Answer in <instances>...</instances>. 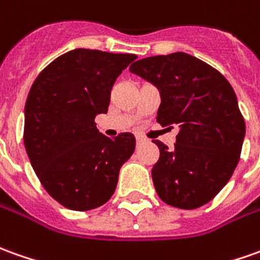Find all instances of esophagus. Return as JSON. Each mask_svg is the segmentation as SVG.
<instances>
[{
    "label": "esophagus",
    "instance_id": "34e87169",
    "mask_svg": "<svg viewBox=\"0 0 260 260\" xmlns=\"http://www.w3.org/2000/svg\"><path fill=\"white\" fill-rule=\"evenodd\" d=\"M142 141H144V138H142V137H137V142H138V144H141Z\"/></svg>",
    "mask_w": 260,
    "mask_h": 260
}]
</instances>
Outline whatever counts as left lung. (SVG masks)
Returning a JSON list of instances; mask_svg holds the SVG:
<instances>
[{
	"label": "left lung",
	"mask_w": 260,
	"mask_h": 260,
	"mask_svg": "<svg viewBox=\"0 0 260 260\" xmlns=\"http://www.w3.org/2000/svg\"><path fill=\"white\" fill-rule=\"evenodd\" d=\"M129 71L159 89L156 121L179 125L174 149L153 141L159 148L152 168L156 193L181 209L211 202L234 174L245 138L232 85L218 70L185 52L148 56Z\"/></svg>",
	"instance_id": "8db88e82"
}]
</instances>
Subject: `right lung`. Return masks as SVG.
<instances>
[{
  "label": "right lung",
  "instance_id": "add662e5",
  "mask_svg": "<svg viewBox=\"0 0 260 260\" xmlns=\"http://www.w3.org/2000/svg\"><path fill=\"white\" fill-rule=\"evenodd\" d=\"M134 54L78 48L58 56L34 81L25 102L24 144L42 186L72 211L109 201L135 137L108 138L95 116L107 114L111 89Z\"/></svg>",
  "mask_w": 260,
  "mask_h": 260
}]
</instances>
